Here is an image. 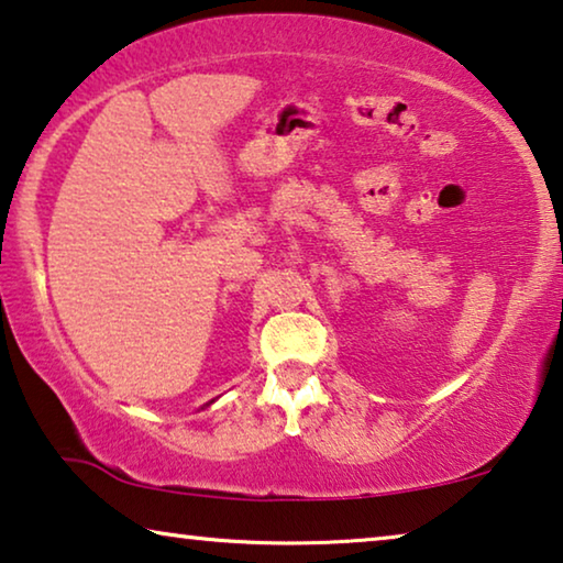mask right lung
Listing matches in <instances>:
<instances>
[{"label":"right lung","instance_id":"right-lung-1","mask_svg":"<svg viewBox=\"0 0 563 563\" xmlns=\"http://www.w3.org/2000/svg\"><path fill=\"white\" fill-rule=\"evenodd\" d=\"M212 401H214V399H212ZM212 401H207V405H205V407H209V405H212Z\"/></svg>","mask_w":563,"mask_h":563}]
</instances>
